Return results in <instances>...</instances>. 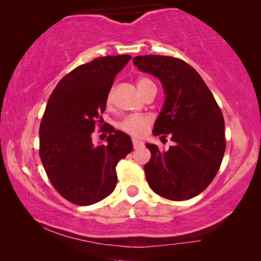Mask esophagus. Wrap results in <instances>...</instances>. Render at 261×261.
<instances>
[{"mask_svg": "<svg viewBox=\"0 0 261 261\" xmlns=\"http://www.w3.org/2000/svg\"><path fill=\"white\" fill-rule=\"evenodd\" d=\"M132 142H133V147L135 149L139 148V147H141V146H144V142L140 141V140H138V139H133V140H132Z\"/></svg>", "mask_w": 261, "mask_h": 261, "instance_id": "1", "label": "esophagus"}]
</instances>
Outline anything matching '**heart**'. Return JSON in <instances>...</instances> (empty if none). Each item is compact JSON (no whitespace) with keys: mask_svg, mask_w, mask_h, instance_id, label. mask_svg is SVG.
Here are the masks:
<instances>
[{"mask_svg":"<svg viewBox=\"0 0 261 261\" xmlns=\"http://www.w3.org/2000/svg\"><path fill=\"white\" fill-rule=\"evenodd\" d=\"M152 82L147 80V78H140L138 81V89L139 91H144V89L147 87L148 84H151ZM113 102V95L109 94L107 96V106H110ZM152 119L147 115H129L124 117L122 121H120L119 128L123 133L132 137H141L144 135L147 129L151 126Z\"/></svg>","mask_w":261,"mask_h":261,"instance_id":"heart-1","label":"heart"}]
</instances>
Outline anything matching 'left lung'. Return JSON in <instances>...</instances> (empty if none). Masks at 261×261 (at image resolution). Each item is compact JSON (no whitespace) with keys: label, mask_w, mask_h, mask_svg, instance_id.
<instances>
[{"label":"left lung","mask_w":261,"mask_h":261,"mask_svg":"<svg viewBox=\"0 0 261 261\" xmlns=\"http://www.w3.org/2000/svg\"><path fill=\"white\" fill-rule=\"evenodd\" d=\"M133 63L162 82L166 98L153 134L170 135L174 142L169 151L146 144L151 151L145 165L149 188L171 201L195 197L208 188L222 163V112L199 73L184 60L149 55L135 57Z\"/></svg>","instance_id":"left-lung-1"}]
</instances>
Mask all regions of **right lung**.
<instances>
[{"label": "right lung", "instance_id": "right-lung-1", "mask_svg": "<svg viewBox=\"0 0 261 261\" xmlns=\"http://www.w3.org/2000/svg\"><path fill=\"white\" fill-rule=\"evenodd\" d=\"M132 57L107 56L64 76L49 96L39 130V154L53 188L67 201L90 205L105 199L117 184L116 164L132 152L130 138L105 128L102 114L115 76ZM99 125L107 144H92Z\"/></svg>", "mask_w": 261, "mask_h": 261}]
</instances>
